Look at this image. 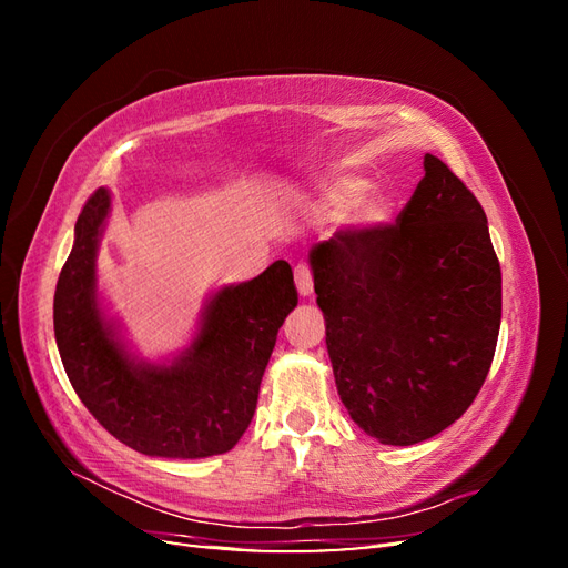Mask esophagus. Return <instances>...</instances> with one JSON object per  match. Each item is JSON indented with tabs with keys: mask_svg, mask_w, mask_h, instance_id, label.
Instances as JSON below:
<instances>
[{
	"mask_svg": "<svg viewBox=\"0 0 568 568\" xmlns=\"http://www.w3.org/2000/svg\"><path fill=\"white\" fill-rule=\"evenodd\" d=\"M296 288H298V294L303 296V298H307V296H313V274H311V267L307 265H296Z\"/></svg>",
	"mask_w": 568,
	"mask_h": 568,
	"instance_id": "1",
	"label": "esophagus"
}]
</instances>
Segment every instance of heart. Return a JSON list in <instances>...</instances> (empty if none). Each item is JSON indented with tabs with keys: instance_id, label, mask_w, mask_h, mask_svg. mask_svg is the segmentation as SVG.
Listing matches in <instances>:
<instances>
[{
	"instance_id": "b5f03b06",
	"label": "heart",
	"mask_w": 568,
	"mask_h": 568,
	"mask_svg": "<svg viewBox=\"0 0 568 568\" xmlns=\"http://www.w3.org/2000/svg\"><path fill=\"white\" fill-rule=\"evenodd\" d=\"M363 175L334 173L315 184L311 203L317 211H341V230L367 234L386 227L395 217V196L386 186H369Z\"/></svg>"
}]
</instances>
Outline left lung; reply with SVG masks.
I'll use <instances>...</instances> for the list:
<instances>
[{
	"mask_svg": "<svg viewBox=\"0 0 568 568\" xmlns=\"http://www.w3.org/2000/svg\"><path fill=\"white\" fill-rule=\"evenodd\" d=\"M336 390L384 445L457 422L484 386L503 317V274L476 196L426 153L398 225L307 253Z\"/></svg>",
	"mask_w": 568,
	"mask_h": 568,
	"instance_id": "1",
	"label": "left lung"
}]
</instances>
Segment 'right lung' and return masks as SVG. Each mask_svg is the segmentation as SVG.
Returning <instances> with one entry per match:
<instances>
[{
  "label": "right lung",
  "mask_w": 568,
  "mask_h": 568,
  "mask_svg": "<svg viewBox=\"0 0 568 568\" xmlns=\"http://www.w3.org/2000/svg\"><path fill=\"white\" fill-rule=\"evenodd\" d=\"M111 192L97 189L75 222L59 274L54 334L78 398L120 443L149 457L201 459L232 450L257 405L277 332L298 294L286 261L203 301L189 346L163 359L134 353L99 294L97 255Z\"/></svg>",
  "instance_id": "1"
}]
</instances>
